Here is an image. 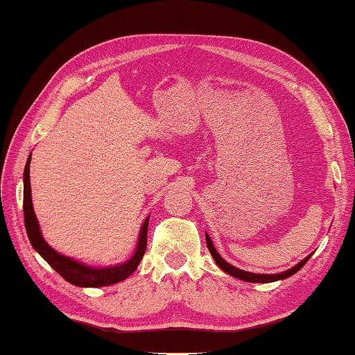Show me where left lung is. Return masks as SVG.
<instances>
[{
	"label": "left lung",
	"mask_w": 355,
	"mask_h": 355,
	"mask_svg": "<svg viewBox=\"0 0 355 355\" xmlns=\"http://www.w3.org/2000/svg\"><path fill=\"white\" fill-rule=\"evenodd\" d=\"M206 245H208L209 253L212 254V257H214L216 263L223 270V272H227L228 275L234 276V278H239V279L247 281V282H273V281L286 279V278H288V276H292V275H295L296 272H298V270L309 261V257H311V256H307L306 259H302L300 263H296V266H295L293 268L286 270V272H282V273H275V275H256V273L243 272V270L236 268V267L231 266V263H228L227 261H223L222 257H220V254L217 253V250L214 248V245H212V242H211L208 234H206Z\"/></svg>",
	"instance_id": "8db88e82"
}]
</instances>
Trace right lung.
Here are the masks:
<instances>
[{
    "instance_id": "obj_1",
    "label": "right lung",
    "mask_w": 355,
    "mask_h": 355,
    "mask_svg": "<svg viewBox=\"0 0 355 355\" xmlns=\"http://www.w3.org/2000/svg\"><path fill=\"white\" fill-rule=\"evenodd\" d=\"M29 164L31 157L28 158L24 169V191H23V211H24V227L26 233H28L29 241L32 243L40 256L46 261L51 267H53L57 273H59L63 279L79 287H104L112 286L116 282H121L127 279L137 267L139 266L141 259L146 253L147 247V228H149V217L146 218V222L141 228L139 241L137 251L130 261H127L121 266L108 267V268H89L82 266V263L76 262L69 257H65L57 253L49 245L44 242L40 233V227H38L37 217L34 208H32V198H31V183H29Z\"/></svg>"
}]
</instances>
